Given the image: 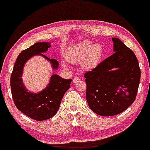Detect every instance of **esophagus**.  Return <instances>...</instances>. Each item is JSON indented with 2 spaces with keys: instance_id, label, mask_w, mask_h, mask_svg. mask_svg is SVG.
<instances>
[{
  "instance_id": "34e87169",
  "label": "esophagus",
  "mask_w": 150,
  "mask_h": 150,
  "mask_svg": "<svg viewBox=\"0 0 150 150\" xmlns=\"http://www.w3.org/2000/svg\"><path fill=\"white\" fill-rule=\"evenodd\" d=\"M80 80V78L79 76H76L75 78H74V79H73V82L74 83H76L77 81H79Z\"/></svg>"
}]
</instances>
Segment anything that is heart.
Returning a JSON list of instances; mask_svg holds the SVG:
<instances>
[{"mask_svg":"<svg viewBox=\"0 0 150 150\" xmlns=\"http://www.w3.org/2000/svg\"><path fill=\"white\" fill-rule=\"evenodd\" d=\"M103 54V49L101 45L92 44L91 42L84 40L69 47L66 50V58L71 64L81 62L82 69L89 70L99 64ZM63 66L66 68V64H63Z\"/></svg>","mask_w":150,"mask_h":150,"instance_id":"1","label":"heart"}]
</instances>
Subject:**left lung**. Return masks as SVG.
Wrapping results in <instances>:
<instances>
[{"mask_svg":"<svg viewBox=\"0 0 150 150\" xmlns=\"http://www.w3.org/2000/svg\"><path fill=\"white\" fill-rule=\"evenodd\" d=\"M114 53L84 74L89 108L103 116L118 115L135 100L141 71L135 54L116 38Z\"/></svg>","mask_w":150,"mask_h":150,"instance_id":"left-lung-1","label":"left lung"}]
</instances>
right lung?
I'll list each match as a JSON object with an SVG mask.
<instances>
[{
	"mask_svg": "<svg viewBox=\"0 0 150 150\" xmlns=\"http://www.w3.org/2000/svg\"><path fill=\"white\" fill-rule=\"evenodd\" d=\"M50 47V42H36L23 50L16 58L11 76V95L16 107L29 118L38 121L49 119L56 114L63 97L71 83V79H65L53 74L47 87L38 93L29 92L24 86L21 75L24 64L31 57L40 55L51 63L52 69H58V61L43 54Z\"/></svg>",
	"mask_w": 150,
	"mask_h": 150,
	"instance_id": "1",
	"label": "right lung"
}]
</instances>
